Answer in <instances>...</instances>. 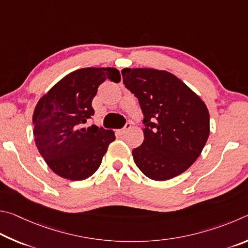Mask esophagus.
I'll use <instances>...</instances> for the list:
<instances>
[{"mask_svg": "<svg viewBox=\"0 0 248 248\" xmlns=\"http://www.w3.org/2000/svg\"><path fill=\"white\" fill-rule=\"evenodd\" d=\"M131 127H132V124L131 123H126L123 128H121V129H119V131H117V133H119V134H125Z\"/></svg>", "mask_w": 248, "mask_h": 248, "instance_id": "esophagus-1", "label": "esophagus"}]
</instances>
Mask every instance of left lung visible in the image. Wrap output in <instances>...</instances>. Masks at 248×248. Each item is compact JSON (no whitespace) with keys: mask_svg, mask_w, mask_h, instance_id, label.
I'll list each match as a JSON object with an SVG mask.
<instances>
[{"mask_svg":"<svg viewBox=\"0 0 248 248\" xmlns=\"http://www.w3.org/2000/svg\"><path fill=\"white\" fill-rule=\"evenodd\" d=\"M121 73L144 114L145 140L132 151L136 166L155 181L182 174L196 161L209 137L205 102L169 72L124 68Z\"/></svg>","mask_w":248,"mask_h":248,"instance_id":"left-lung-1","label":"left lung"}]
</instances>
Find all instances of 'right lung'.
<instances>
[{
    "label": "right lung",
    "instance_id": "add662e5",
    "mask_svg": "<svg viewBox=\"0 0 248 248\" xmlns=\"http://www.w3.org/2000/svg\"><path fill=\"white\" fill-rule=\"evenodd\" d=\"M107 79L119 82L116 68L87 67L62 78L34 108L33 136L42 158L52 171L64 179L81 181L98 170L114 132L84 124L94 110L91 102Z\"/></svg>",
    "mask_w": 248,
    "mask_h": 248
}]
</instances>
